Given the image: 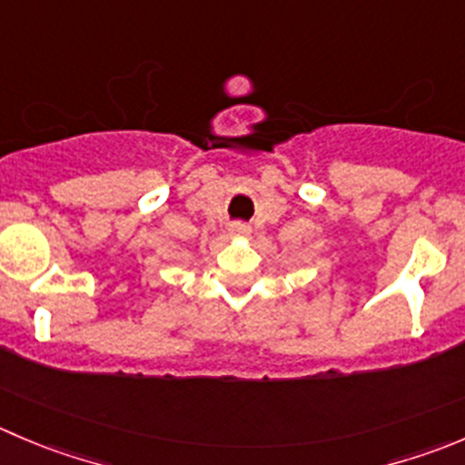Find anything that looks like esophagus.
Masks as SVG:
<instances>
[{
	"label": "esophagus",
	"mask_w": 465,
	"mask_h": 465,
	"mask_svg": "<svg viewBox=\"0 0 465 465\" xmlns=\"http://www.w3.org/2000/svg\"><path fill=\"white\" fill-rule=\"evenodd\" d=\"M250 232H252V229H250V224H247V223H232V227H229V233H232V236H236V238L247 236Z\"/></svg>",
	"instance_id": "1"
}]
</instances>
